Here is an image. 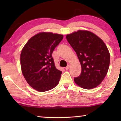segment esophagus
Wrapping results in <instances>:
<instances>
[{
  "label": "esophagus",
  "mask_w": 121,
  "mask_h": 121,
  "mask_svg": "<svg viewBox=\"0 0 121 121\" xmlns=\"http://www.w3.org/2000/svg\"><path fill=\"white\" fill-rule=\"evenodd\" d=\"M70 65H68L66 67H65V70H68V69H69V68H70Z\"/></svg>",
  "instance_id": "1"
}]
</instances>
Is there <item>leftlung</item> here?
Instances as JSON below:
<instances>
[{"mask_svg": "<svg viewBox=\"0 0 121 121\" xmlns=\"http://www.w3.org/2000/svg\"><path fill=\"white\" fill-rule=\"evenodd\" d=\"M67 40L76 53L80 62L81 75L74 78L79 86L92 89L99 85L107 75L110 54L101 39L92 32L78 30L67 35Z\"/></svg>", "mask_w": 121, "mask_h": 121, "instance_id": "left-lung-1", "label": "left lung"}]
</instances>
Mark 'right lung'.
I'll use <instances>...</instances> for the list:
<instances>
[{
    "label": "right lung",
    "instance_id": "1",
    "mask_svg": "<svg viewBox=\"0 0 121 121\" xmlns=\"http://www.w3.org/2000/svg\"><path fill=\"white\" fill-rule=\"evenodd\" d=\"M63 37L62 35L40 32L32 37L22 49V73L29 85L37 91H48L58 84L62 71L56 68L52 54Z\"/></svg>",
    "mask_w": 121,
    "mask_h": 121
}]
</instances>
